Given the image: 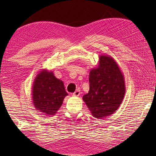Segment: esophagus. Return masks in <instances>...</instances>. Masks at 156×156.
<instances>
[{
    "label": "esophagus",
    "instance_id": "obj_1",
    "mask_svg": "<svg viewBox=\"0 0 156 156\" xmlns=\"http://www.w3.org/2000/svg\"><path fill=\"white\" fill-rule=\"evenodd\" d=\"M80 91L78 90L75 91V92H74V93L72 94V95L74 96V97H78V96L80 95Z\"/></svg>",
    "mask_w": 156,
    "mask_h": 156
}]
</instances>
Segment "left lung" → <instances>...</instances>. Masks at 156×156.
Wrapping results in <instances>:
<instances>
[{
	"label": "left lung",
	"instance_id": "left-lung-1",
	"mask_svg": "<svg viewBox=\"0 0 156 156\" xmlns=\"http://www.w3.org/2000/svg\"><path fill=\"white\" fill-rule=\"evenodd\" d=\"M90 89L83 96L92 115L102 119L113 114L120 107L125 94L123 74L111 56L101 55L97 67L89 73Z\"/></svg>",
	"mask_w": 156,
	"mask_h": 156
}]
</instances>
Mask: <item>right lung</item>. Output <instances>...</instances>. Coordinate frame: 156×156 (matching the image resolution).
<instances>
[{"mask_svg":"<svg viewBox=\"0 0 156 156\" xmlns=\"http://www.w3.org/2000/svg\"><path fill=\"white\" fill-rule=\"evenodd\" d=\"M31 94L36 110L47 115L56 114L64 98L68 96L63 81L48 69L41 70L36 76Z\"/></svg>","mask_w":156,"mask_h":156,"instance_id":"add662e5","label":"right lung"}]
</instances>
